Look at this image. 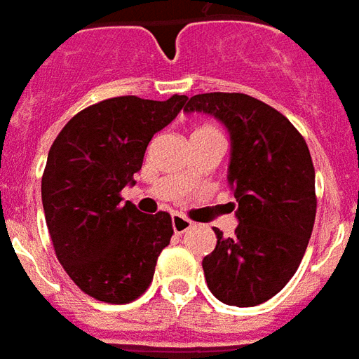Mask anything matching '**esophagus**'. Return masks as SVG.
I'll return each instance as SVG.
<instances>
[{
  "mask_svg": "<svg viewBox=\"0 0 359 359\" xmlns=\"http://www.w3.org/2000/svg\"><path fill=\"white\" fill-rule=\"evenodd\" d=\"M172 227H174L176 233H185V231H189L191 227H193V222L187 218H183L182 214H174V216H172Z\"/></svg>",
  "mask_w": 359,
  "mask_h": 359,
  "instance_id": "esophagus-1",
  "label": "esophagus"
}]
</instances>
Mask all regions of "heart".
<instances>
[{
  "mask_svg": "<svg viewBox=\"0 0 359 359\" xmlns=\"http://www.w3.org/2000/svg\"><path fill=\"white\" fill-rule=\"evenodd\" d=\"M208 132H216V130H214L212 126H198L197 130H195L193 133H208ZM216 133H218V132H216Z\"/></svg>",
  "mask_w": 359,
  "mask_h": 359,
  "instance_id": "b5f03b06",
  "label": "heart"
}]
</instances>
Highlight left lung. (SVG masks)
<instances>
[{
  "label": "left lung",
  "instance_id": "8db88e82",
  "mask_svg": "<svg viewBox=\"0 0 359 359\" xmlns=\"http://www.w3.org/2000/svg\"><path fill=\"white\" fill-rule=\"evenodd\" d=\"M185 112L212 114L231 137L227 182L237 198L235 237L214 227L206 283L224 304L258 306L276 297L306 252L316 219V172L304 137L283 114L245 93H201Z\"/></svg>",
  "mask_w": 359,
  "mask_h": 359
}]
</instances>
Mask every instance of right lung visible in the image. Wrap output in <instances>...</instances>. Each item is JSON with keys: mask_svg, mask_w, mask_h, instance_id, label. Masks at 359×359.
Here are the masks:
<instances>
[{"mask_svg": "<svg viewBox=\"0 0 359 359\" xmlns=\"http://www.w3.org/2000/svg\"><path fill=\"white\" fill-rule=\"evenodd\" d=\"M187 101L135 95L104 99L67 122L47 154L41 203L55 255L95 300L126 304L153 281L156 258L174 235L168 212L143 214L122 205L149 141Z\"/></svg>", "mask_w": 359, "mask_h": 359, "instance_id": "right-lung-1", "label": "right lung"}]
</instances>
